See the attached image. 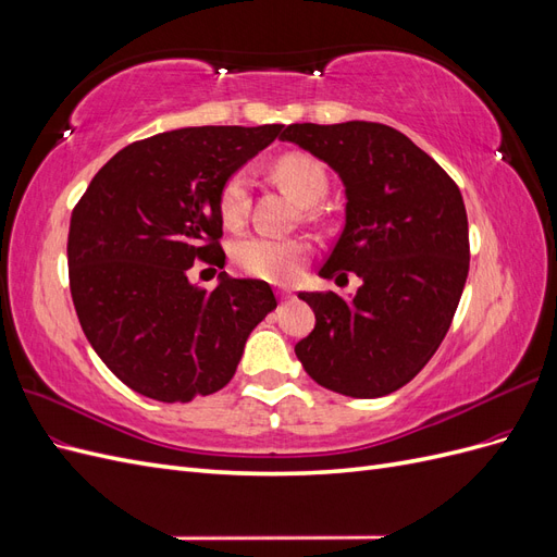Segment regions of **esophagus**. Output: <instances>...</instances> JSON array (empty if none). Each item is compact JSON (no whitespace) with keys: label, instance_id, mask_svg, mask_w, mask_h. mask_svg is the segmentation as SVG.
Masks as SVG:
<instances>
[{"label":"esophagus","instance_id":"34e87169","mask_svg":"<svg viewBox=\"0 0 557 557\" xmlns=\"http://www.w3.org/2000/svg\"><path fill=\"white\" fill-rule=\"evenodd\" d=\"M278 299H281V305H285V301L293 299V295H290L288 290H281V293H278Z\"/></svg>","mask_w":557,"mask_h":557}]
</instances>
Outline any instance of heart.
Here are the masks:
<instances>
[{"label": "heart", "instance_id": "1", "mask_svg": "<svg viewBox=\"0 0 557 557\" xmlns=\"http://www.w3.org/2000/svg\"><path fill=\"white\" fill-rule=\"evenodd\" d=\"M274 174L278 183L288 190L301 207L307 218H315V205L327 193V172L313 156L283 153L274 162ZM218 211H221L223 223L237 227L244 223L248 213V172L239 170L225 178L221 193H218ZM309 256V244L301 239H278L269 234H248L232 246V260L246 274L285 281L290 278L299 264Z\"/></svg>", "mask_w": 557, "mask_h": 557}]
</instances>
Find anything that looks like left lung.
Instances as JSON below:
<instances>
[{
  "label": "left lung",
  "mask_w": 557,
  "mask_h": 557,
  "mask_svg": "<svg viewBox=\"0 0 557 557\" xmlns=\"http://www.w3.org/2000/svg\"><path fill=\"white\" fill-rule=\"evenodd\" d=\"M346 185V225L320 276L356 272L352 299L299 293L315 313L295 346L318 383L372 399L407 385L444 342L469 272L467 211L455 181L395 127L295 123L281 134Z\"/></svg>",
  "instance_id": "8db88e82"
}]
</instances>
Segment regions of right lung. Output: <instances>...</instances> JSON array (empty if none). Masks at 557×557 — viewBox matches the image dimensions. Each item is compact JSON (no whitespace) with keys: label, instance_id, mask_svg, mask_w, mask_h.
<instances>
[{"label":"right lung","instance_id":"add662e5","mask_svg":"<svg viewBox=\"0 0 557 557\" xmlns=\"http://www.w3.org/2000/svg\"><path fill=\"white\" fill-rule=\"evenodd\" d=\"M281 129L207 125L134 141L74 207L66 260L76 315L134 393L183 404L221 391L250 330L276 309L264 281L221 272L209 293L188 281V269L225 267L218 193Z\"/></svg>","mask_w":557,"mask_h":557}]
</instances>
